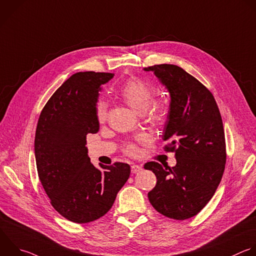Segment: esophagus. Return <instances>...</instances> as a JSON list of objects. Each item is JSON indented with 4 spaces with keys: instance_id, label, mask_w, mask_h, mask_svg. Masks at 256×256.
I'll return each mask as SVG.
<instances>
[{
    "instance_id": "34e87169",
    "label": "esophagus",
    "mask_w": 256,
    "mask_h": 256,
    "mask_svg": "<svg viewBox=\"0 0 256 256\" xmlns=\"http://www.w3.org/2000/svg\"><path fill=\"white\" fill-rule=\"evenodd\" d=\"M142 171V166H138V164H132V174H136L138 172Z\"/></svg>"
}]
</instances>
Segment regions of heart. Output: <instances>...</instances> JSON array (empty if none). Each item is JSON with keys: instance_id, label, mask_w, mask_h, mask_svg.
Wrapping results in <instances>:
<instances>
[{"instance_id": "b5f03b06", "label": "heart", "mask_w": 256, "mask_h": 256, "mask_svg": "<svg viewBox=\"0 0 256 256\" xmlns=\"http://www.w3.org/2000/svg\"><path fill=\"white\" fill-rule=\"evenodd\" d=\"M154 86L146 80L132 78L126 80L118 90V96L134 112L142 114L146 120L154 124H162L168 116V108L162 102H152ZM96 118L100 122H104L108 116V106L104 100L96 104ZM124 152L128 154H134L136 146L134 144H126Z\"/></svg>"}]
</instances>
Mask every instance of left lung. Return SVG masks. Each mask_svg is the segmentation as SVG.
I'll return each instance as SVG.
<instances>
[{"label":"left lung","mask_w":256,"mask_h":256,"mask_svg":"<svg viewBox=\"0 0 256 256\" xmlns=\"http://www.w3.org/2000/svg\"><path fill=\"white\" fill-rule=\"evenodd\" d=\"M152 71L170 94L171 102L162 138L166 152H175V166L156 162L144 168L156 177L148 197L166 217L185 220L197 215L215 194L226 162L223 122L218 106L208 88L173 64L144 68Z\"/></svg>","instance_id":"obj_1"}]
</instances>
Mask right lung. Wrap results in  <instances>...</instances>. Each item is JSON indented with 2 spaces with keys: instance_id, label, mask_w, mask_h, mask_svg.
Returning <instances> with one entry per match:
<instances>
[{
  "instance_id": "right-lung-1",
  "label": "right lung",
  "mask_w": 256,
  "mask_h": 256,
  "mask_svg": "<svg viewBox=\"0 0 256 256\" xmlns=\"http://www.w3.org/2000/svg\"><path fill=\"white\" fill-rule=\"evenodd\" d=\"M114 74L77 72L42 110L35 134L38 176L54 209L69 221L88 223L106 214L130 174L124 162L96 168L86 134H96V102L102 85Z\"/></svg>"
}]
</instances>
